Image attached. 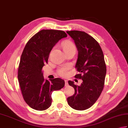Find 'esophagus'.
Masks as SVG:
<instances>
[{"label": "esophagus", "instance_id": "34e87169", "mask_svg": "<svg viewBox=\"0 0 128 128\" xmlns=\"http://www.w3.org/2000/svg\"><path fill=\"white\" fill-rule=\"evenodd\" d=\"M64 82H65V86H68V81H67V80H64Z\"/></svg>", "mask_w": 128, "mask_h": 128}]
</instances>
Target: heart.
<instances>
[{"label":"heart","instance_id":"obj_1","mask_svg":"<svg viewBox=\"0 0 128 128\" xmlns=\"http://www.w3.org/2000/svg\"><path fill=\"white\" fill-rule=\"evenodd\" d=\"M62 47H63V50L64 52H65L67 50L71 49H76L75 46L73 43H72L70 40H64L62 42ZM70 69V66L66 65V66H62L57 70V73L61 77H65L67 76V74H68V71Z\"/></svg>","mask_w":128,"mask_h":128}]
</instances>
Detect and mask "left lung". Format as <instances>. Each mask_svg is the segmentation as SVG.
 <instances>
[{
	"instance_id": "8db88e82",
	"label": "left lung",
	"mask_w": 128,
	"mask_h": 128,
	"mask_svg": "<svg viewBox=\"0 0 128 128\" xmlns=\"http://www.w3.org/2000/svg\"><path fill=\"white\" fill-rule=\"evenodd\" d=\"M74 40L78 51L75 68L79 73L74 76L82 80L80 86L68 81L74 89L73 96L67 98L68 105L77 110H85L95 104L104 88L106 67L100 44L85 32L67 31Z\"/></svg>"
}]
</instances>
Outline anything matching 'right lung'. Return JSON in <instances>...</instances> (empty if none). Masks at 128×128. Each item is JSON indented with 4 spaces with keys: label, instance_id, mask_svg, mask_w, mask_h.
I'll return each mask as SVG.
<instances>
[{
    "label": "right lung",
    "instance_id": "add662e5",
    "mask_svg": "<svg viewBox=\"0 0 128 128\" xmlns=\"http://www.w3.org/2000/svg\"><path fill=\"white\" fill-rule=\"evenodd\" d=\"M67 36L62 30H42L28 40L23 50L18 78L24 100L33 109L43 111L49 108L53 91L64 86V81L61 78L50 81L44 79L42 68L48 63L52 48L59 40Z\"/></svg>",
    "mask_w": 128,
    "mask_h": 128
}]
</instances>
